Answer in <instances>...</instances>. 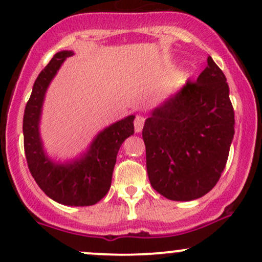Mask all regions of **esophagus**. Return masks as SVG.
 Wrapping results in <instances>:
<instances>
[{
    "instance_id": "34e87169",
    "label": "esophagus",
    "mask_w": 262,
    "mask_h": 262,
    "mask_svg": "<svg viewBox=\"0 0 262 262\" xmlns=\"http://www.w3.org/2000/svg\"><path fill=\"white\" fill-rule=\"evenodd\" d=\"M144 127V117L138 116L134 121V129H135V133H140L141 129Z\"/></svg>"
}]
</instances>
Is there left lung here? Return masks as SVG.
I'll list each match as a JSON object with an SVG mask.
<instances>
[{"label":"left lung","instance_id":"8db88e82","mask_svg":"<svg viewBox=\"0 0 262 262\" xmlns=\"http://www.w3.org/2000/svg\"><path fill=\"white\" fill-rule=\"evenodd\" d=\"M196 82H187L151 111L143 139L156 192L171 201L204 196L223 172L234 137V110L223 71L208 56Z\"/></svg>","mask_w":262,"mask_h":262}]
</instances>
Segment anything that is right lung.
<instances>
[{
  "label": "right lung",
  "mask_w": 262,
  "mask_h": 262,
  "mask_svg": "<svg viewBox=\"0 0 262 262\" xmlns=\"http://www.w3.org/2000/svg\"><path fill=\"white\" fill-rule=\"evenodd\" d=\"M73 50L56 53L33 85L23 117L25 151L29 171L41 191L64 206H92L107 194L112 183L117 154L122 143L134 134L135 116L125 117L97 133L85 151L64 162L47 154L40 137L45 93Z\"/></svg>",
  "instance_id": "1"
}]
</instances>
